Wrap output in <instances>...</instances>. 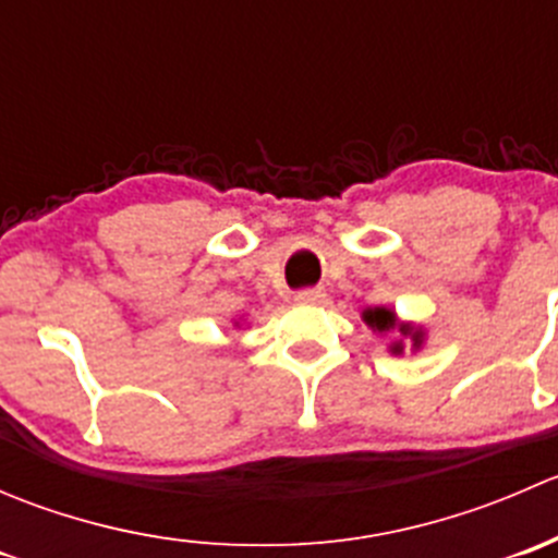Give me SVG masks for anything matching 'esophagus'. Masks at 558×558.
I'll return each instance as SVG.
<instances>
[{
  "label": "esophagus",
  "mask_w": 558,
  "mask_h": 558,
  "mask_svg": "<svg viewBox=\"0 0 558 558\" xmlns=\"http://www.w3.org/2000/svg\"><path fill=\"white\" fill-rule=\"evenodd\" d=\"M294 300L300 302V305H320V302L326 300V291H320V289H305V291H296Z\"/></svg>",
  "instance_id": "1"
}]
</instances>
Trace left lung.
I'll return each instance as SVG.
<instances>
[{"label":"left lung","instance_id":"left-lung-1","mask_svg":"<svg viewBox=\"0 0 558 558\" xmlns=\"http://www.w3.org/2000/svg\"><path fill=\"white\" fill-rule=\"evenodd\" d=\"M362 318L367 320V326H373L375 331H380V335H384V331L397 329L402 337H410V342H413L415 351H418L421 342H424V331H421L418 326L399 324L397 315H393V311H388V307H369V311H364ZM402 351H404L402 340L391 342V353H397V356H399V353H402Z\"/></svg>","mask_w":558,"mask_h":558}]
</instances>
